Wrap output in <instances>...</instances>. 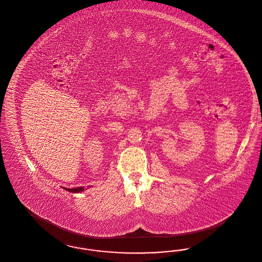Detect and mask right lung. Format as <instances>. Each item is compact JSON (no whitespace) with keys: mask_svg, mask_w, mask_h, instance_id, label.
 <instances>
[{"mask_svg":"<svg viewBox=\"0 0 262 262\" xmlns=\"http://www.w3.org/2000/svg\"><path fill=\"white\" fill-rule=\"evenodd\" d=\"M63 189L70 191V192H72V193H78V192H81V191L85 190L83 187H79V188H76V189H67V188H63Z\"/></svg>","mask_w":262,"mask_h":262,"instance_id":"obj_1","label":"right lung"}]
</instances>
